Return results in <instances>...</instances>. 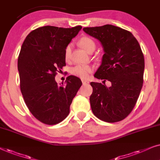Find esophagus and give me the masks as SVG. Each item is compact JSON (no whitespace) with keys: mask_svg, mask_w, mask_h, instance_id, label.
Returning a JSON list of instances; mask_svg holds the SVG:
<instances>
[{"mask_svg":"<svg viewBox=\"0 0 160 160\" xmlns=\"http://www.w3.org/2000/svg\"><path fill=\"white\" fill-rule=\"evenodd\" d=\"M82 84H88L89 82L88 81V80H82Z\"/></svg>","mask_w":160,"mask_h":160,"instance_id":"1","label":"esophagus"}]
</instances>
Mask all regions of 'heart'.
Segmentation results:
<instances>
[{"instance_id": "heart-1", "label": "heart", "mask_w": 160, "mask_h": 160, "mask_svg": "<svg viewBox=\"0 0 160 160\" xmlns=\"http://www.w3.org/2000/svg\"><path fill=\"white\" fill-rule=\"evenodd\" d=\"M80 45L88 52H93L96 48V43L92 39L88 37H83L79 41ZM72 44H69L66 47L64 50V58L66 61H69L71 58ZM93 71V67L90 64H78L72 68L71 70L73 75L81 79H86L89 74Z\"/></svg>"}]
</instances>
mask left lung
Wrapping results in <instances>:
<instances>
[{
  "mask_svg": "<svg viewBox=\"0 0 160 160\" xmlns=\"http://www.w3.org/2000/svg\"><path fill=\"white\" fill-rule=\"evenodd\" d=\"M101 42L105 54L94 74L104 84L91 82V110L100 120L109 123L124 119L132 111L143 82L144 56L131 32L112 25L84 28ZM106 80L111 86L105 85Z\"/></svg>",
  "mask_w": 160,
  "mask_h": 160,
  "instance_id": "8db88e82",
  "label": "left lung"
}]
</instances>
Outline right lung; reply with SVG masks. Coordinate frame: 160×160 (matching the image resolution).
Instances as JSON below:
<instances>
[{
    "label": "right lung",
    "instance_id": "obj_1",
    "mask_svg": "<svg viewBox=\"0 0 160 160\" xmlns=\"http://www.w3.org/2000/svg\"><path fill=\"white\" fill-rule=\"evenodd\" d=\"M81 28L80 25L40 27L22 43L18 61L21 93L30 112L45 124H57L67 118L82 86L81 80L73 75L67 77L62 86L55 80L57 72L66 66V47Z\"/></svg>",
    "mask_w": 160,
    "mask_h": 160
}]
</instances>
